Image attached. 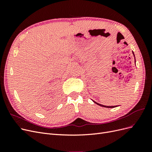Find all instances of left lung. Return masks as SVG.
I'll return each instance as SVG.
<instances>
[{
    "label": "left lung",
    "mask_w": 152,
    "mask_h": 152,
    "mask_svg": "<svg viewBox=\"0 0 152 152\" xmlns=\"http://www.w3.org/2000/svg\"><path fill=\"white\" fill-rule=\"evenodd\" d=\"M132 53H133V54H134V53L132 52ZM135 63H136V59H135ZM94 102L95 103L101 106V107H106V108H115V107H117V106H104V105H103V104H99V103H96V102Z\"/></svg>",
    "instance_id": "8db88e82"
}]
</instances>
